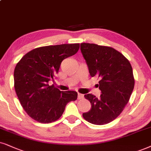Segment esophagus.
<instances>
[{"mask_svg": "<svg viewBox=\"0 0 151 151\" xmlns=\"http://www.w3.org/2000/svg\"><path fill=\"white\" fill-rule=\"evenodd\" d=\"M83 98V95L81 94V93H78V99L79 100H81V99Z\"/></svg>", "mask_w": 151, "mask_h": 151, "instance_id": "1", "label": "esophagus"}]
</instances>
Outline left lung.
I'll return each instance as SVG.
<instances>
[{"mask_svg":"<svg viewBox=\"0 0 151 151\" xmlns=\"http://www.w3.org/2000/svg\"><path fill=\"white\" fill-rule=\"evenodd\" d=\"M81 51L91 77L100 78L98 98L86 94L91 109L83 114L86 121L105 125L116 119L129 102L134 86L132 68L129 60L115 49L95 44L81 43Z\"/></svg>","mask_w":151,"mask_h":151,"instance_id":"1","label":"left lung"}]
</instances>
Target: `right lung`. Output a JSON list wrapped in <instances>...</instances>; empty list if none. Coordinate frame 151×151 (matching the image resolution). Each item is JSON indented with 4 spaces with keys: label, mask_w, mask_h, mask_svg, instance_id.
<instances>
[{
    "label": "right lung",
    "mask_w": 151,
    "mask_h": 151,
    "mask_svg": "<svg viewBox=\"0 0 151 151\" xmlns=\"http://www.w3.org/2000/svg\"><path fill=\"white\" fill-rule=\"evenodd\" d=\"M79 49V43L38 47L25 54L17 64L15 91L25 111L35 121L41 123L56 121L67 104L77 99L75 91H60L48 83L56 77L63 60Z\"/></svg>",
    "instance_id": "right-lung-1"
}]
</instances>
